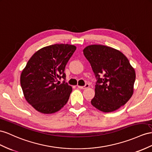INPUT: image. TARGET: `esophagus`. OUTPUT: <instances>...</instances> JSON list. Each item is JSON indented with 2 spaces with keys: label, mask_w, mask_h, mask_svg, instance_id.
<instances>
[{
  "label": "esophagus",
  "mask_w": 152,
  "mask_h": 152,
  "mask_svg": "<svg viewBox=\"0 0 152 152\" xmlns=\"http://www.w3.org/2000/svg\"><path fill=\"white\" fill-rule=\"evenodd\" d=\"M77 87H78L79 88H81V89H85V88L89 87V84L86 83L84 85V86H79V85H77Z\"/></svg>",
  "instance_id": "34e87169"
}]
</instances>
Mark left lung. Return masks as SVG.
<instances>
[{"mask_svg":"<svg viewBox=\"0 0 152 152\" xmlns=\"http://www.w3.org/2000/svg\"><path fill=\"white\" fill-rule=\"evenodd\" d=\"M83 54L97 81L91 104L103 112L118 110L126 104L134 92L135 72L129 60L119 50L103 45H91Z\"/></svg>","mask_w":152,"mask_h":152,"instance_id":"1","label":"left lung"}]
</instances>
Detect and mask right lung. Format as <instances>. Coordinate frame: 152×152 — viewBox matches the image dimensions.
Segmentation results:
<instances>
[{
	"mask_svg": "<svg viewBox=\"0 0 152 152\" xmlns=\"http://www.w3.org/2000/svg\"><path fill=\"white\" fill-rule=\"evenodd\" d=\"M76 49L70 44H54L34 53L20 76V85L27 102L43 114H53L67 103L72 91L65 83V66Z\"/></svg>",
	"mask_w": 152,
	"mask_h": 152,
	"instance_id": "right-lung-1",
	"label": "right lung"
}]
</instances>
